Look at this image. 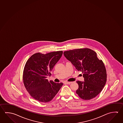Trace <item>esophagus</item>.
Returning a JSON list of instances; mask_svg holds the SVG:
<instances>
[{"instance_id":"34e87169","label":"esophagus","mask_w":123,"mask_h":123,"mask_svg":"<svg viewBox=\"0 0 123 123\" xmlns=\"http://www.w3.org/2000/svg\"><path fill=\"white\" fill-rule=\"evenodd\" d=\"M71 83H72V82H65V84H68V85H69V84H71Z\"/></svg>"}]
</instances>
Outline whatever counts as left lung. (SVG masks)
<instances>
[{
  "instance_id": "left-lung-1",
  "label": "left lung",
  "mask_w": 123,
  "mask_h": 123,
  "mask_svg": "<svg viewBox=\"0 0 123 123\" xmlns=\"http://www.w3.org/2000/svg\"><path fill=\"white\" fill-rule=\"evenodd\" d=\"M65 57L78 71L83 74L84 82L78 81L79 88L76 93L84 100H90L101 92L105 85L107 73L103 62L97 54L88 48H81L64 51Z\"/></svg>"
}]
</instances>
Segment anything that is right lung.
Segmentation results:
<instances>
[{"label":"right lung","instance_id":"obj_1","mask_svg":"<svg viewBox=\"0 0 123 123\" xmlns=\"http://www.w3.org/2000/svg\"><path fill=\"white\" fill-rule=\"evenodd\" d=\"M63 52L58 51L47 54L37 53L27 61L24 67L23 80L24 86L31 96L42 102L51 101L62 87V83L48 81L54 67L62 56Z\"/></svg>","mask_w":123,"mask_h":123}]
</instances>
